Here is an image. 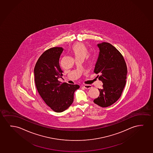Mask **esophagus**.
Masks as SVG:
<instances>
[{
  "label": "esophagus",
  "mask_w": 153,
  "mask_h": 153,
  "mask_svg": "<svg viewBox=\"0 0 153 153\" xmlns=\"http://www.w3.org/2000/svg\"><path fill=\"white\" fill-rule=\"evenodd\" d=\"M83 87L84 88H86V89H89V88H92V86H91V85H88V84H85V85H84Z\"/></svg>",
  "instance_id": "esophagus-1"
}]
</instances>
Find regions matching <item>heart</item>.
<instances>
[{
	"label": "heart",
	"mask_w": 153,
	"mask_h": 153,
	"mask_svg": "<svg viewBox=\"0 0 153 153\" xmlns=\"http://www.w3.org/2000/svg\"><path fill=\"white\" fill-rule=\"evenodd\" d=\"M72 50L76 57H83L84 58L88 54V50L83 43H75L73 45Z\"/></svg>",
	"instance_id": "obj_1"
}]
</instances>
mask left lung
I'll return each mask as SVG.
<instances>
[{
    "instance_id": "left-lung-1",
    "label": "left lung",
    "mask_w": 153,
    "mask_h": 153,
    "mask_svg": "<svg viewBox=\"0 0 153 153\" xmlns=\"http://www.w3.org/2000/svg\"><path fill=\"white\" fill-rule=\"evenodd\" d=\"M99 53L94 72L98 74L103 85L98 88L100 95L94 100L95 103L102 108L116 102L121 97L126 84L127 70L124 59L113 45L108 42L97 45Z\"/></svg>"
}]
</instances>
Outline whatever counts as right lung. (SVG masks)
I'll return each instance as SVG.
<instances>
[{
	"instance_id": "1",
	"label": "right lung",
	"mask_w": 153,
	"mask_h": 153,
	"mask_svg": "<svg viewBox=\"0 0 153 153\" xmlns=\"http://www.w3.org/2000/svg\"><path fill=\"white\" fill-rule=\"evenodd\" d=\"M64 49L53 47L46 50L37 61L34 69L35 81L38 92L45 103L55 112L67 110L73 102L74 93L80 86L60 83L62 76L61 57Z\"/></svg>"
}]
</instances>
